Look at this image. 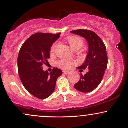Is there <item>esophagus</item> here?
<instances>
[{
    "label": "esophagus",
    "instance_id": "esophagus-1",
    "mask_svg": "<svg viewBox=\"0 0 128 128\" xmlns=\"http://www.w3.org/2000/svg\"><path fill=\"white\" fill-rule=\"evenodd\" d=\"M63 73H64V74H68V73H69V72H68V71H63Z\"/></svg>",
    "mask_w": 128,
    "mask_h": 128
}]
</instances>
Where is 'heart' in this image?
Returning <instances> with one entry per match:
<instances>
[{"label":"heart","instance_id":"obj_1","mask_svg":"<svg viewBox=\"0 0 128 128\" xmlns=\"http://www.w3.org/2000/svg\"><path fill=\"white\" fill-rule=\"evenodd\" d=\"M66 40L72 48V49L73 50L80 49L81 48H82L84 44L83 40L78 36H69L66 38ZM57 46H58L57 42H55L52 46L50 49L51 54H54L55 52ZM57 64L60 68L64 69V70H68L72 67L73 62L67 59H62L58 61Z\"/></svg>","mask_w":128,"mask_h":128}]
</instances>
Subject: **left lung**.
Wrapping results in <instances>:
<instances>
[{"label":"left lung","mask_w":128,"mask_h":128,"mask_svg":"<svg viewBox=\"0 0 128 128\" xmlns=\"http://www.w3.org/2000/svg\"><path fill=\"white\" fill-rule=\"evenodd\" d=\"M72 33L78 35L87 41L88 52L84 64L78 69L88 68L85 75L80 74V79L74 84L77 90L83 92L93 91L100 84L108 65V56L105 45L95 32L86 29L72 30Z\"/></svg>","instance_id":"left-lung-1"}]
</instances>
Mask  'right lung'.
Segmentation results:
<instances>
[{"instance_id":"obj_1","label":"right lung","mask_w":128,"mask_h":128,"mask_svg":"<svg viewBox=\"0 0 128 128\" xmlns=\"http://www.w3.org/2000/svg\"><path fill=\"white\" fill-rule=\"evenodd\" d=\"M60 34H34L19 52L17 64L20 80L26 90L38 99L49 98L55 90L57 79L62 74L58 68H54L50 73L42 70V65L48 62L51 47Z\"/></svg>"}]
</instances>
